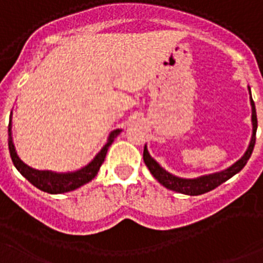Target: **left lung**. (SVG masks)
Masks as SVG:
<instances>
[{"mask_svg": "<svg viewBox=\"0 0 263 263\" xmlns=\"http://www.w3.org/2000/svg\"><path fill=\"white\" fill-rule=\"evenodd\" d=\"M250 90V88H249ZM251 98V93H250ZM251 103V121H253V136H251L250 144H249L248 151L245 152V155L238 160V162L234 163L231 167H229L224 171H220V173L210 174V175L199 176L196 179H183V178H178V176L170 174L168 171H165L163 167H160L155 159L151 158V155L148 154V149L144 145V151H143V159H144L145 165L148 167L149 173L154 175L156 180H158L160 184L165 187V189L173 190L176 193L186 194V195H202L204 193H209L211 190L217 189L218 186H220L222 183H224L226 180H229L231 176H234L235 174H238L240 170L243 168L248 160L250 159L251 152L254 149L255 145V134H257V112H255V105L253 99H250Z\"/></svg>", "mask_w": 263, "mask_h": 263, "instance_id": "8db88e82", "label": "left lung"}]
</instances>
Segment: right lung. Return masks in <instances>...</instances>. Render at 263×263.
I'll return each mask as SVG.
<instances>
[{
	"mask_svg": "<svg viewBox=\"0 0 263 263\" xmlns=\"http://www.w3.org/2000/svg\"><path fill=\"white\" fill-rule=\"evenodd\" d=\"M121 132V129H115L111 132V135L108 138L107 144L101 148L98 155L95 156L93 160L83 167L81 170H77L74 173H65V174H59V173H52V171H39L21 160L15 152L14 144H13L12 139V115H10V121H9L8 127V143H9V152H10V158H12L13 164L15 165V168L18 170L20 174L29 180L33 186L37 187L39 190L44 191L48 194H63L68 193V191H73V190L79 189L80 186L85 184V183L90 182L93 179L95 176L98 175L100 165L104 162L107 151L109 148V145L115 140V138Z\"/></svg>",
	"mask_w": 263,
	"mask_h": 263,
	"instance_id": "1",
	"label": "right lung"
}]
</instances>
